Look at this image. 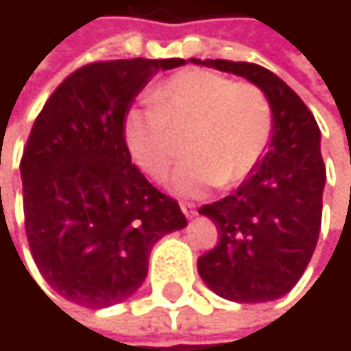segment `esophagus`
<instances>
[{
    "label": "esophagus",
    "mask_w": 351,
    "mask_h": 351,
    "mask_svg": "<svg viewBox=\"0 0 351 351\" xmlns=\"http://www.w3.org/2000/svg\"><path fill=\"white\" fill-rule=\"evenodd\" d=\"M180 209H182V213H184L189 219H193V217L197 215V209H195L193 203H180Z\"/></svg>",
    "instance_id": "1"
}]
</instances>
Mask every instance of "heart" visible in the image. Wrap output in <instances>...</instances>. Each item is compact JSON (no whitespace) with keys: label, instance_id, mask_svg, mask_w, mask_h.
<instances>
[{"label":"heart","instance_id":"1","mask_svg":"<svg viewBox=\"0 0 351 351\" xmlns=\"http://www.w3.org/2000/svg\"><path fill=\"white\" fill-rule=\"evenodd\" d=\"M150 99L123 113V144L142 173L162 178L178 154L174 134H186L189 156L169 180L180 197H203L217 182L226 189L244 182L268 150L272 106L252 83L186 69L165 79Z\"/></svg>","mask_w":351,"mask_h":351}]
</instances>
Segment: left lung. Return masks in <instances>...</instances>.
Returning <instances> with one entry per match:
<instances>
[{"mask_svg":"<svg viewBox=\"0 0 351 351\" xmlns=\"http://www.w3.org/2000/svg\"><path fill=\"white\" fill-rule=\"evenodd\" d=\"M260 87L272 106V138L256 171L228 197L203 205L219 234L197 260L203 282L236 303L285 297L303 276L321 230L325 165L321 132L301 97L274 73L254 62L199 60Z\"/></svg>","mask_w":351,"mask_h":351,"instance_id":"obj_1","label":"left lung"}]
</instances>
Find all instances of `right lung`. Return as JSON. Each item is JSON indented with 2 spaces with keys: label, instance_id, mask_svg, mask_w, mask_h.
<instances>
[{
  "label": "right lung",
  "instance_id": "right-lung-1",
  "mask_svg": "<svg viewBox=\"0 0 351 351\" xmlns=\"http://www.w3.org/2000/svg\"><path fill=\"white\" fill-rule=\"evenodd\" d=\"M182 58L91 62L36 117L20 162L26 236L44 280L66 301L104 309L132 297L154 244L186 226L173 197L132 165L123 113L158 71Z\"/></svg>",
  "mask_w": 351,
  "mask_h": 351
}]
</instances>
